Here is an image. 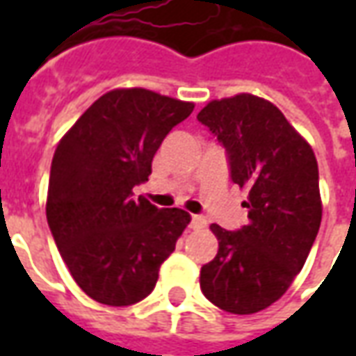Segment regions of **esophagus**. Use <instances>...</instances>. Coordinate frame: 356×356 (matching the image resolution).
Segmentation results:
<instances>
[{"instance_id":"obj_1","label":"esophagus","mask_w":356,"mask_h":356,"mask_svg":"<svg viewBox=\"0 0 356 356\" xmlns=\"http://www.w3.org/2000/svg\"><path fill=\"white\" fill-rule=\"evenodd\" d=\"M191 227H193V229H204V227H206V217L193 216L191 217Z\"/></svg>"}]
</instances>
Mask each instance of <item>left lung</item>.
I'll return each instance as SVG.
<instances>
[{
  "label": "left lung",
  "mask_w": 356,
  "mask_h": 356,
  "mask_svg": "<svg viewBox=\"0 0 356 356\" xmlns=\"http://www.w3.org/2000/svg\"><path fill=\"white\" fill-rule=\"evenodd\" d=\"M223 145L232 183L248 191V225L209 229L217 255L200 270L204 296L227 313H259L290 288L318 234V163L273 102L236 95L198 114Z\"/></svg>",
  "instance_id": "8db88e82"
}]
</instances>
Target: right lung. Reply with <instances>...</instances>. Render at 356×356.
Returning a JSON list of instances; mask_svg holds the SVG:
<instances>
[{"label": "right lung", "mask_w": 356, "mask_h": 356, "mask_svg": "<svg viewBox=\"0 0 356 356\" xmlns=\"http://www.w3.org/2000/svg\"><path fill=\"white\" fill-rule=\"evenodd\" d=\"M193 102L148 89H114L89 106L51 163L47 223L70 275L102 305L125 307L154 290L158 270L191 223L179 208L133 198L165 135Z\"/></svg>", "instance_id": "1"}]
</instances>
